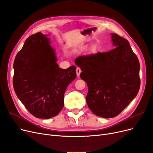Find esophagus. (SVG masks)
Masks as SVG:
<instances>
[{
  "label": "esophagus",
  "instance_id": "1",
  "mask_svg": "<svg viewBox=\"0 0 153 153\" xmlns=\"http://www.w3.org/2000/svg\"><path fill=\"white\" fill-rule=\"evenodd\" d=\"M81 72V68H80L79 67H77V68H76V74H77V76H79Z\"/></svg>",
  "mask_w": 153,
  "mask_h": 153
}]
</instances>
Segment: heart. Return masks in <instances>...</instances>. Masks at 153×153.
Segmentation results:
<instances>
[{"instance_id":"heart-1","label":"heart","mask_w":153,"mask_h":153,"mask_svg":"<svg viewBox=\"0 0 153 153\" xmlns=\"http://www.w3.org/2000/svg\"><path fill=\"white\" fill-rule=\"evenodd\" d=\"M95 51H96V47H95V46L92 47V48H91V51H92V52H95Z\"/></svg>"}]
</instances>
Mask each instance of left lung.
<instances>
[{
  "label": "left lung",
  "mask_w": 153,
  "mask_h": 153,
  "mask_svg": "<svg viewBox=\"0 0 153 153\" xmlns=\"http://www.w3.org/2000/svg\"><path fill=\"white\" fill-rule=\"evenodd\" d=\"M116 48L105 52L79 56L75 63L87 83V104L93 114L105 118L117 116L139 92L140 63L129 42L111 33Z\"/></svg>",
  "instance_id": "left-lung-1"
}]
</instances>
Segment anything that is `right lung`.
I'll use <instances>...</instances> for the list:
<instances>
[{
	"instance_id": "add662e5",
	"label": "right lung",
	"mask_w": 153,
	"mask_h": 153,
	"mask_svg": "<svg viewBox=\"0 0 153 153\" xmlns=\"http://www.w3.org/2000/svg\"><path fill=\"white\" fill-rule=\"evenodd\" d=\"M50 39L41 32L27 38L14 62V90L29 112L50 119L64 105V93L76 77V67H58Z\"/></svg>"
}]
</instances>
